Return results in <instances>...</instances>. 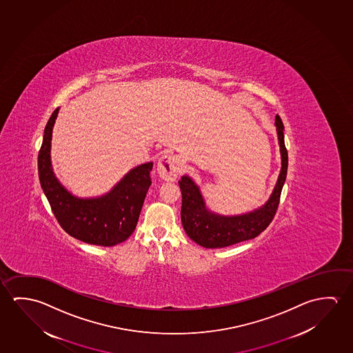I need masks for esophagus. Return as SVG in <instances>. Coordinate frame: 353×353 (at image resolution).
Here are the masks:
<instances>
[{"label":"esophagus","instance_id":"obj_1","mask_svg":"<svg viewBox=\"0 0 353 353\" xmlns=\"http://www.w3.org/2000/svg\"><path fill=\"white\" fill-rule=\"evenodd\" d=\"M182 161L177 155L165 152L157 161V172L165 181H174L182 172Z\"/></svg>","mask_w":353,"mask_h":353}]
</instances>
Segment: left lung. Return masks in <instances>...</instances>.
<instances>
[{
	"mask_svg": "<svg viewBox=\"0 0 353 353\" xmlns=\"http://www.w3.org/2000/svg\"><path fill=\"white\" fill-rule=\"evenodd\" d=\"M274 125L281 152V171L271 196L259 208L237 215L215 213L207 205L201 187L191 176L185 174L179 179V188L182 192L181 220L185 234L194 243L205 249L226 248L254 239L270 225L279 204L288 168V152L284 145V125L278 114Z\"/></svg>",
	"mask_w": 353,
	"mask_h": 353,
	"instance_id": "1",
	"label": "left lung"
}]
</instances>
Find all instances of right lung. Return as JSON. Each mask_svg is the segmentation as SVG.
Returning <instances> with one entry per match:
<instances>
[{
	"label": "right lung",
	"instance_id": "1",
	"mask_svg": "<svg viewBox=\"0 0 353 353\" xmlns=\"http://www.w3.org/2000/svg\"><path fill=\"white\" fill-rule=\"evenodd\" d=\"M58 113L57 108L48 121L38 155L41 190L52 213L65 232L83 243L114 246L125 241L133 234L139 219L146 192L151 185L154 163L146 162L132 168L105 194L91 198L74 196L52 170V128Z\"/></svg>",
	"mask_w": 353,
	"mask_h": 353
}]
</instances>
